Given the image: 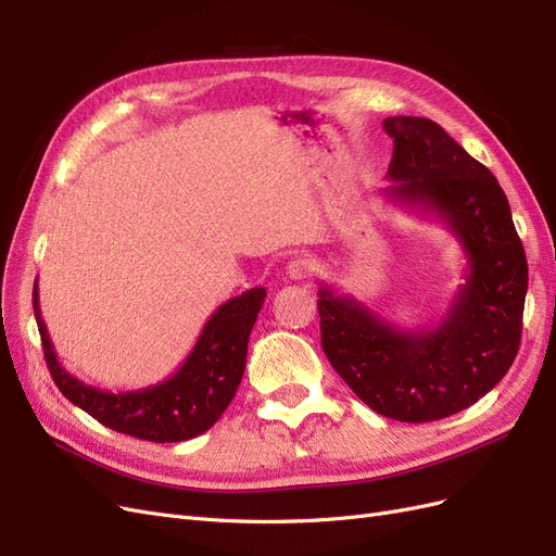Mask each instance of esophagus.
<instances>
[{
	"mask_svg": "<svg viewBox=\"0 0 556 556\" xmlns=\"http://www.w3.org/2000/svg\"><path fill=\"white\" fill-rule=\"evenodd\" d=\"M311 271H313V264H311V260H306V257H294V260L288 264V276H290L292 280H304V278L311 276Z\"/></svg>",
	"mask_w": 556,
	"mask_h": 556,
	"instance_id": "34e87169",
	"label": "esophagus"
}]
</instances>
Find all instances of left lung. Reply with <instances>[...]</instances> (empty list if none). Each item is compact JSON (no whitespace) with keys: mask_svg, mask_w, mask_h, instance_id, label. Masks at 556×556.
<instances>
[{"mask_svg":"<svg viewBox=\"0 0 556 556\" xmlns=\"http://www.w3.org/2000/svg\"><path fill=\"white\" fill-rule=\"evenodd\" d=\"M394 153L387 201L435 215L457 237L466 274L431 327L401 329L350 294L319 285L323 350L368 408L433 422L494 390L519 350L529 266L506 192L484 164L427 117L382 123Z\"/></svg>","mask_w":556,"mask_h":556,"instance_id":"8db88e82","label":"left lung"}]
</instances>
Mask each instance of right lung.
<instances>
[{
	"label": "right lung",
	"mask_w": 556,
	"mask_h": 556,
	"mask_svg": "<svg viewBox=\"0 0 556 556\" xmlns=\"http://www.w3.org/2000/svg\"><path fill=\"white\" fill-rule=\"evenodd\" d=\"M264 288H252L217 308L176 374L143 390L106 392L78 380L60 364L39 306V282L31 306L43 357L60 392L104 427L153 443H180L208 431L227 410L243 378L248 339L264 306Z\"/></svg>",
	"instance_id": "add662e5"
}]
</instances>
